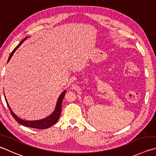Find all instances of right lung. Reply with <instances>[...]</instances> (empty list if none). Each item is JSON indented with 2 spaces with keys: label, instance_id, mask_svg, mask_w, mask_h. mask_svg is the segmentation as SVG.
<instances>
[{
  "label": "right lung",
  "instance_id": "add662e5",
  "mask_svg": "<svg viewBox=\"0 0 156 156\" xmlns=\"http://www.w3.org/2000/svg\"><path fill=\"white\" fill-rule=\"evenodd\" d=\"M27 38L28 37H26L24 39H23L22 41L20 42V44H18L17 47L14 48L13 51L11 52V53L10 54V55H9V57L7 63L9 62V60L11 59V58L12 57V56H13V55L14 54L15 51H16L17 48H19L20 46L24 42V41H26ZM66 90H65L64 91H63L62 94H60V96L59 97V99H58L57 101L55 110L51 115H49L48 117L45 118L44 119H41V120H33V121L22 120V119H21L19 117H17V115L14 114L13 112L11 110V109L10 107H9V105L8 104L7 101V99H6L5 97V98L6 102H7L8 108H9V110H10L11 115H13V117L15 118V120H16L18 123L21 124V125H23V126H24L29 127V128H34V129H48V128L51 127V126H53V125L55 124L58 121V120H59L60 115H61V112H62V101H63V99L64 98V96H65V94H66Z\"/></svg>",
  "mask_w": 156,
  "mask_h": 156
}]
</instances>
